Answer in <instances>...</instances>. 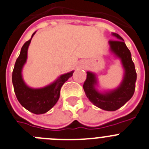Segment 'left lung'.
<instances>
[{
  "mask_svg": "<svg viewBox=\"0 0 149 149\" xmlns=\"http://www.w3.org/2000/svg\"><path fill=\"white\" fill-rule=\"evenodd\" d=\"M111 35L116 40L109 41V50L116 58L120 60L124 69L122 82L114 89L100 91L97 88L98 81L96 74L88 71L86 80L84 84V91L90 101L97 107L109 111H116L132 98L134 93L137 80L134 63L124 40L117 33L112 32Z\"/></svg>",
  "mask_w": 149,
  "mask_h": 149,
  "instance_id": "obj_1",
  "label": "left lung"
}]
</instances>
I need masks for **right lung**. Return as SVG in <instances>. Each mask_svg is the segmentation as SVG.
I'll list each match as a JSON object with an SVG mask.
<instances>
[{
  "label": "right lung",
  "instance_id": "1",
  "mask_svg": "<svg viewBox=\"0 0 149 149\" xmlns=\"http://www.w3.org/2000/svg\"><path fill=\"white\" fill-rule=\"evenodd\" d=\"M34 32L29 40L22 46L12 72V84L17 100L30 112L41 114L47 112L56 104L60 97V91L63 84L72 76L74 71L61 74L56 80L43 88H34L28 86L22 76V70L27 60L28 48Z\"/></svg>",
  "mask_w": 149,
  "mask_h": 149
}]
</instances>
